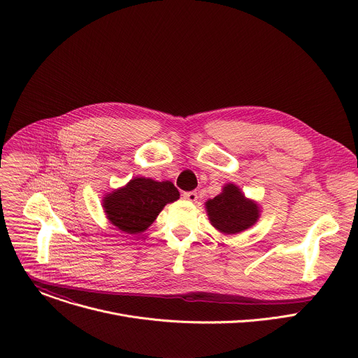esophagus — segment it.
Masks as SVG:
<instances>
[{
  "instance_id": "obj_1",
  "label": "esophagus",
  "mask_w": 358,
  "mask_h": 358,
  "mask_svg": "<svg viewBox=\"0 0 358 358\" xmlns=\"http://www.w3.org/2000/svg\"><path fill=\"white\" fill-rule=\"evenodd\" d=\"M182 198L187 199V201H189V202H195V201L198 199V195H196L195 191H187V192L182 194Z\"/></svg>"
}]
</instances>
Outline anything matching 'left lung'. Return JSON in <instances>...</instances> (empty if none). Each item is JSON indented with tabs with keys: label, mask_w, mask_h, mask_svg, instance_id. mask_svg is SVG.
<instances>
[{
	"label": "left lung",
	"mask_w": 358,
	"mask_h": 358,
	"mask_svg": "<svg viewBox=\"0 0 358 358\" xmlns=\"http://www.w3.org/2000/svg\"><path fill=\"white\" fill-rule=\"evenodd\" d=\"M207 213L211 224L224 234H238L257 222L258 206L245 198L234 184L224 187L215 198L207 201Z\"/></svg>",
	"instance_id": "8db88e82"
}]
</instances>
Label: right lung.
I'll use <instances>...</instances> for the list:
<instances>
[{"mask_svg": "<svg viewBox=\"0 0 358 358\" xmlns=\"http://www.w3.org/2000/svg\"><path fill=\"white\" fill-rule=\"evenodd\" d=\"M178 198L180 192L173 182L140 177L109 194L103 207L115 227L127 234H138L155 222L166 203Z\"/></svg>", "mask_w": 358, "mask_h": 358, "instance_id": "obj_1", "label": "right lung"}]
</instances>
